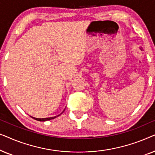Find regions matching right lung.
Masks as SVG:
<instances>
[{
	"label": "right lung",
	"instance_id": "add662e5",
	"mask_svg": "<svg viewBox=\"0 0 155 155\" xmlns=\"http://www.w3.org/2000/svg\"><path fill=\"white\" fill-rule=\"evenodd\" d=\"M65 111V109L63 110V111ZM62 112V113H63ZM61 113V114H62ZM61 114H59V115H58V116H54V117H50V118H35V117H32V116H31V118H33L34 119H35V120H39V121H46V120H51V119H54V118H56V117H58V116H59L61 115Z\"/></svg>",
	"mask_w": 155,
	"mask_h": 155
}]
</instances>
